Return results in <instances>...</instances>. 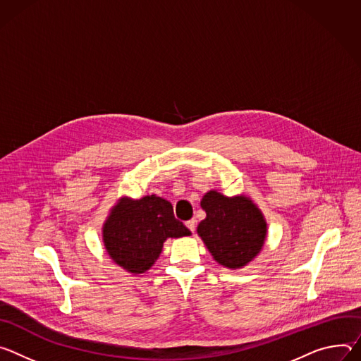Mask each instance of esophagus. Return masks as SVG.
<instances>
[{"label":"esophagus","instance_id":"obj_1","mask_svg":"<svg viewBox=\"0 0 361 361\" xmlns=\"http://www.w3.org/2000/svg\"><path fill=\"white\" fill-rule=\"evenodd\" d=\"M186 226H188V229H189L190 232H193V231H195V226H196V221H195V219L188 221V222H186Z\"/></svg>","mask_w":361,"mask_h":361}]
</instances>
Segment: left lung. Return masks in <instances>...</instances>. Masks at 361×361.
Instances as JSON below:
<instances>
[{
  "mask_svg": "<svg viewBox=\"0 0 361 361\" xmlns=\"http://www.w3.org/2000/svg\"><path fill=\"white\" fill-rule=\"evenodd\" d=\"M201 207L207 218L196 232L219 265L238 269L257 258L264 248L268 225L250 196H225L214 189L204 195Z\"/></svg>",
  "mask_w": 361,
  "mask_h": 361,
  "instance_id": "left-lung-1",
  "label": "left lung"
}]
</instances>
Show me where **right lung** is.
Listing matches in <instances>:
<instances>
[{
	"label": "right lung",
	"instance_id": "right-lung-1",
	"mask_svg": "<svg viewBox=\"0 0 361 361\" xmlns=\"http://www.w3.org/2000/svg\"><path fill=\"white\" fill-rule=\"evenodd\" d=\"M189 235L190 231L175 218L172 204L156 195L140 199L122 196L102 228L110 259L133 275L153 267L168 238Z\"/></svg>",
	"mask_w": 361,
	"mask_h": 361
}]
</instances>
